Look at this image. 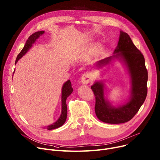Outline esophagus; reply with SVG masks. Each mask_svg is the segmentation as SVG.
Here are the masks:
<instances>
[{"instance_id": "1", "label": "esophagus", "mask_w": 160, "mask_h": 160, "mask_svg": "<svg viewBox=\"0 0 160 160\" xmlns=\"http://www.w3.org/2000/svg\"><path fill=\"white\" fill-rule=\"evenodd\" d=\"M91 78V75L89 72H84L81 77V82L83 84H88L90 82Z\"/></svg>"}]
</instances>
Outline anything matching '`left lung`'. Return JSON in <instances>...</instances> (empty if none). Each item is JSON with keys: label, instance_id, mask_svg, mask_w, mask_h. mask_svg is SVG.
<instances>
[{"label": "left lung", "instance_id": "1", "mask_svg": "<svg viewBox=\"0 0 160 160\" xmlns=\"http://www.w3.org/2000/svg\"><path fill=\"white\" fill-rule=\"evenodd\" d=\"M118 60L127 69L130 78V95L125 103L114 106L105 96V85L95 81L91 87L95 95V113L102 122L111 124L123 123L131 120L143 105L147 94L148 72L145 58L134 46L129 35L120 31L119 41L113 55L96 63L98 68L112 64Z\"/></svg>", "mask_w": 160, "mask_h": 160}]
</instances>
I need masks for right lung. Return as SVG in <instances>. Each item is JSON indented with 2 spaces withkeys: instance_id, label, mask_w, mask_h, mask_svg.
<instances>
[{
  "instance_id": "add662e5",
  "label": "right lung",
  "mask_w": 160,
  "mask_h": 160,
  "mask_svg": "<svg viewBox=\"0 0 160 160\" xmlns=\"http://www.w3.org/2000/svg\"><path fill=\"white\" fill-rule=\"evenodd\" d=\"M45 33L44 31H40L34 33L32 34L26 41V43L25 44L24 47L20 51V52L18 55L16 61H15V64L17 63V62L22 58L24 55L26 54V52L31 48L33 46V44H35L36 40L41 36ZM15 72V71L13 73ZM73 89L71 86V83L69 80H68L67 82H66L64 83L63 84L62 88V111L61 114L58 119L51 125H48L46 127V129L48 130H52L58 128V127H61L65 123L66 118H67V113H68V108H67V104H66V100L72 92Z\"/></svg>"
}]
</instances>
